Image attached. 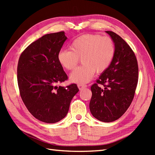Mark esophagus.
I'll return each mask as SVG.
<instances>
[{
    "label": "esophagus",
    "mask_w": 155,
    "mask_h": 155,
    "mask_svg": "<svg viewBox=\"0 0 155 155\" xmlns=\"http://www.w3.org/2000/svg\"><path fill=\"white\" fill-rule=\"evenodd\" d=\"M87 85L86 84H78V88H79V90H83V88H86Z\"/></svg>",
    "instance_id": "obj_1"
}]
</instances>
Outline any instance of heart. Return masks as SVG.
I'll return each instance as SVG.
<instances>
[{
    "label": "heart",
    "mask_w": 155,
    "mask_h": 155,
    "mask_svg": "<svg viewBox=\"0 0 155 155\" xmlns=\"http://www.w3.org/2000/svg\"><path fill=\"white\" fill-rule=\"evenodd\" d=\"M70 50H61L57 54L58 61L67 70H73L79 58L83 64L72 72L70 79L75 83L89 82L95 73L104 71L109 67L115 54L113 41L108 37L86 34L75 38Z\"/></svg>",
    "instance_id": "heart-1"
}]
</instances>
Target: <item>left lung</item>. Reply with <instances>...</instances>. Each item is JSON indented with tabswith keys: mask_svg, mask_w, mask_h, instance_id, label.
Instances as JSON below:
<instances>
[{
	"mask_svg": "<svg viewBox=\"0 0 155 155\" xmlns=\"http://www.w3.org/2000/svg\"><path fill=\"white\" fill-rule=\"evenodd\" d=\"M115 46L113 61L91 86L89 108L98 120L110 123L118 119L132 103L138 83L139 67L134 52L119 35L106 31ZM99 84L104 87H101Z\"/></svg>",
	"mask_w": 155,
	"mask_h": 155,
	"instance_id": "8db88e82",
	"label": "left lung"
}]
</instances>
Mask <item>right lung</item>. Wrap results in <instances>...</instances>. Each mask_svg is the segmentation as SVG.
<instances>
[{"label":"right lung","mask_w":155,"mask_h":155,"mask_svg":"<svg viewBox=\"0 0 155 155\" xmlns=\"http://www.w3.org/2000/svg\"><path fill=\"white\" fill-rule=\"evenodd\" d=\"M67 38L64 31L42 36L26 48L18 62L17 81L23 103L32 116L46 123L64 118L79 91L76 84L57 85L68 79L57 59Z\"/></svg>","instance_id":"1"}]
</instances>
